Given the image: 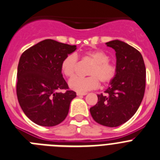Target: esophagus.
I'll use <instances>...</instances> for the list:
<instances>
[{
    "mask_svg": "<svg viewBox=\"0 0 160 160\" xmlns=\"http://www.w3.org/2000/svg\"><path fill=\"white\" fill-rule=\"evenodd\" d=\"M87 93H79L77 92V96H83V95H86Z\"/></svg>",
    "mask_w": 160,
    "mask_h": 160,
    "instance_id": "esophagus-1",
    "label": "esophagus"
}]
</instances>
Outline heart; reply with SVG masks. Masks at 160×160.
Wrapping results in <instances>:
<instances>
[{
	"label": "heart",
	"instance_id": "obj_1",
	"mask_svg": "<svg viewBox=\"0 0 160 160\" xmlns=\"http://www.w3.org/2000/svg\"><path fill=\"white\" fill-rule=\"evenodd\" d=\"M85 56L93 62L88 70L90 76L74 77L69 81L70 88L79 93H86L98 88L99 81L104 84L110 82L116 74V67L109 62L108 55L104 52L92 50L87 52ZM76 66L77 57L75 54L70 53L66 56L61 63V71L66 77L71 78L74 75Z\"/></svg>",
	"mask_w": 160,
	"mask_h": 160
}]
</instances>
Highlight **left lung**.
<instances>
[{"label": "left lung", "instance_id": "left-lung-1", "mask_svg": "<svg viewBox=\"0 0 160 160\" xmlns=\"http://www.w3.org/2000/svg\"><path fill=\"white\" fill-rule=\"evenodd\" d=\"M115 51L116 74L111 81L107 94H98V102L90 112L95 122L115 128L135 114L143 98L146 85V68L139 52L119 40L106 43Z\"/></svg>", "mask_w": 160, "mask_h": 160}]
</instances>
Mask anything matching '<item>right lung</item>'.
<instances>
[{"label": "right lung", "mask_w": 160, "mask_h": 160, "mask_svg": "<svg viewBox=\"0 0 160 160\" xmlns=\"http://www.w3.org/2000/svg\"><path fill=\"white\" fill-rule=\"evenodd\" d=\"M76 49V46L46 39L26 49L20 58L17 95L23 112L34 123L53 127L67 116L76 93L68 90L61 63ZM60 89L68 90L59 92Z\"/></svg>", "instance_id": "1"}]
</instances>
